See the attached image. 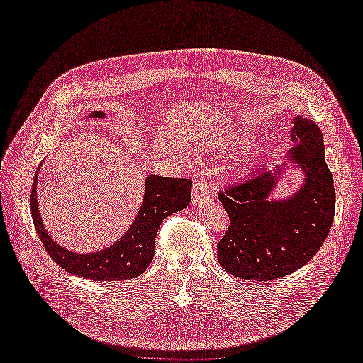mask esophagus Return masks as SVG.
I'll return each instance as SVG.
<instances>
[{
    "mask_svg": "<svg viewBox=\"0 0 363 363\" xmlns=\"http://www.w3.org/2000/svg\"><path fill=\"white\" fill-rule=\"evenodd\" d=\"M210 186L206 185L203 181H196L192 186V203L198 205L203 201H206L210 198Z\"/></svg>",
    "mask_w": 363,
    "mask_h": 363,
    "instance_id": "esophagus-1",
    "label": "esophagus"
}]
</instances>
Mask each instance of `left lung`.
Returning <instances> with one entry per match:
<instances>
[{
  "instance_id": "1",
  "label": "left lung",
  "mask_w": 363,
  "mask_h": 363,
  "mask_svg": "<svg viewBox=\"0 0 363 363\" xmlns=\"http://www.w3.org/2000/svg\"><path fill=\"white\" fill-rule=\"evenodd\" d=\"M291 139L287 158L304 174L291 196L270 198L284 167L260 169L218 194L230 225L217 244V258L231 276L258 281L289 276L312 260L330 231L336 196L322 130L297 116Z\"/></svg>"
}]
</instances>
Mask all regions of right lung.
<instances>
[{
    "instance_id": "add662e5",
    "label": "right lung",
    "mask_w": 363,
    "mask_h": 363,
    "mask_svg": "<svg viewBox=\"0 0 363 363\" xmlns=\"http://www.w3.org/2000/svg\"><path fill=\"white\" fill-rule=\"evenodd\" d=\"M89 116L103 118L105 113L96 111ZM38 171L40 168L35 172L30 195L35 231L45 251L63 270L87 280L121 281L140 276L152 262L155 254V237H157L164 220L171 214L186 208L191 201L192 182L189 179L147 175L139 213L123 237L101 251L80 254L63 248L47 234L37 202Z\"/></svg>"
}]
</instances>
